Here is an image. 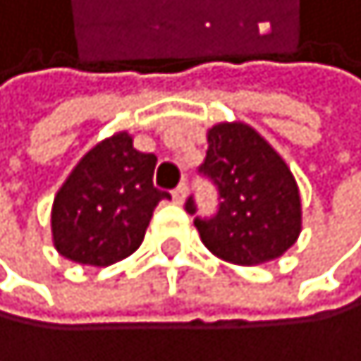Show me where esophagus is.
<instances>
[{
	"label": "esophagus",
	"mask_w": 361,
	"mask_h": 361,
	"mask_svg": "<svg viewBox=\"0 0 361 361\" xmlns=\"http://www.w3.org/2000/svg\"><path fill=\"white\" fill-rule=\"evenodd\" d=\"M173 200L179 202V204H182V202L186 200V184H179V186L175 188V191H173Z\"/></svg>",
	"instance_id": "obj_1"
}]
</instances>
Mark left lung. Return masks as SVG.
<instances>
[{
	"mask_svg": "<svg viewBox=\"0 0 361 361\" xmlns=\"http://www.w3.org/2000/svg\"><path fill=\"white\" fill-rule=\"evenodd\" d=\"M207 157L198 173L219 188V209L195 216L200 240L233 265L281 258L302 233L300 188L276 149L242 121H221L207 131ZM186 212L195 214L193 195Z\"/></svg>",
	"mask_w": 361,
	"mask_h": 361,
	"instance_id": "1",
	"label": "left lung"
}]
</instances>
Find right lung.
I'll list each match as a JSON object with an SVG mask.
<instances>
[{
    "instance_id": "add662e5",
    "label": "right lung",
    "mask_w": 361,
    "mask_h": 361,
    "mask_svg": "<svg viewBox=\"0 0 361 361\" xmlns=\"http://www.w3.org/2000/svg\"><path fill=\"white\" fill-rule=\"evenodd\" d=\"M157 157L133 147L126 131L101 140L54 195L52 242L64 258L108 267L145 240L154 207L170 193L154 186Z\"/></svg>"
}]
</instances>
